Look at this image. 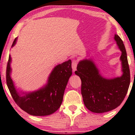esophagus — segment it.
<instances>
[{"label":"esophagus","instance_id":"1","mask_svg":"<svg viewBox=\"0 0 135 135\" xmlns=\"http://www.w3.org/2000/svg\"><path fill=\"white\" fill-rule=\"evenodd\" d=\"M77 64H78V62H77V61L76 60H74V61H73V62H72V69H73V72H74L76 70Z\"/></svg>","mask_w":135,"mask_h":135}]
</instances>
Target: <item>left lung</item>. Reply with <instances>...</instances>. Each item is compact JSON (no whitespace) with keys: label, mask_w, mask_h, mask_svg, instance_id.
<instances>
[{"label":"left lung","mask_w":135,"mask_h":135,"mask_svg":"<svg viewBox=\"0 0 135 135\" xmlns=\"http://www.w3.org/2000/svg\"><path fill=\"white\" fill-rule=\"evenodd\" d=\"M114 40L122 52V76L113 79L102 77L92 59L79 61L75 71L81 80L84 105L93 113H103L117 108L124 100L130 85V70L124 43L117 35L114 36Z\"/></svg>","instance_id":"8db88e82"}]
</instances>
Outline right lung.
I'll use <instances>...</instances> for the list:
<instances>
[{"instance_id":"obj_1","label":"right lung","mask_w":135,"mask_h":135,"mask_svg":"<svg viewBox=\"0 0 135 135\" xmlns=\"http://www.w3.org/2000/svg\"><path fill=\"white\" fill-rule=\"evenodd\" d=\"M15 38L12 47L17 43ZM12 59L9 56L6 68V83L12 97L22 110L35 116L48 115L55 113L62 104L64 93L72 74L71 61L58 64L50 74L47 83L39 89L30 92H19L11 77ZM24 94L25 95L22 96Z\"/></svg>"}]
</instances>
